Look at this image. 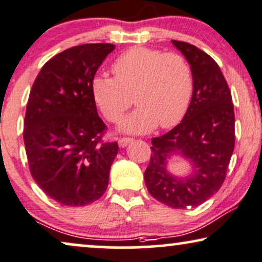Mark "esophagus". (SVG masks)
<instances>
[{
  "label": "esophagus",
  "instance_id": "34e87169",
  "mask_svg": "<svg viewBox=\"0 0 262 262\" xmlns=\"http://www.w3.org/2000/svg\"><path fill=\"white\" fill-rule=\"evenodd\" d=\"M132 141H133L132 138H120L118 139V145H120V147H125V146H128Z\"/></svg>",
  "mask_w": 262,
  "mask_h": 262
}]
</instances>
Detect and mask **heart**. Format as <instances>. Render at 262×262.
Segmentation results:
<instances>
[{"label":"heart","mask_w":262,"mask_h":262,"mask_svg":"<svg viewBox=\"0 0 262 262\" xmlns=\"http://www.w3.org/2000/svg\"><path fill=\"white\" fill-rule=\"evenodd\" d=\"M113 72L115 78L96 75L91 90L109 122L120 121L133 99L138 104L137 110L122 121V132L146 133L158 124L171 128L182 121L194 90L193 72L183 56L134 47L118 56Z\"/></svg>","instance_id":"b5f03b06"}]
</instances>
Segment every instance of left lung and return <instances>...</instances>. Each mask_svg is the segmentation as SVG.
Wrapping results in <instances>:
<instances>
[{"label": "left lung", "mask_w": 262, "mask_h": 262, "mask_svg": "<svg viewBox=\"0 0 262 262\" xmlns=\"http://www.w3.org/2000/svg\"><path fill=\"white\" fill-rule=\"evenodd\" d=\"M172 44L193 72V96L181 123L152 139L145 183L157 200L182 210L204 204L221 189L235 147V114L231 92L217 62L186 41ZM172 156L188 160L189 176L176 177L167 170Z\"/></svg>", "instance_id": "left-lung-1"}]
</instances>
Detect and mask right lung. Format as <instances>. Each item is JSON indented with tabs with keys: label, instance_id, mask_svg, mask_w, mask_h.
Here are the masks:
<instances>
[{
	"label": "right lung",
	"instance_id": "add662e5",
	"mask_svg": "<svg viewBox=\"0 0 262 262\" xmlns=\"http://www.w3.org/2000/svg\"><path fill=\"white\" fill-rule=\"evenodd\" d=\"M114 44L60 52L34 80L24 121L30 171L40 189L64 206H85L105 193L117 142H102L106 125L91 83Z\"/></svg>",
	"mask_w": 262,
	"mask_h": 262
}]
</instances>
